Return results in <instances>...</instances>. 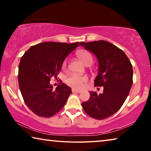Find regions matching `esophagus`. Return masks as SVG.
I'll use <instances>...</instances> for the list:
<instances>
[{
    "instance_id": "obj_1",
    "label": "esophagus",
    "mask_w": 151,
    "mask_h": 151,
    "mask_svg": "<svg viewBox=\"0 0 151 151\" xmlns=\"http://www.w3.org/2000/svg\"><path fill=\"white\" fill-rule=\"evenodd\" d=\"M72 92L73 93H81V91H79V90H76L75 88H72Z\"/></svg>"
}]
</instances>
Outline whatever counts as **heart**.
Wrapping results in <instances>:
<instances>
[{
	"label": "heart",
	"mask_w": 151,
	"mask_h": 151,
	"mask_svg": "<svg viewBox=\"0 0 151 151\" xmlns=\"http://www.w3.org/2000/svg\"><path fill=\"white\" fill-rule=\"evenodd\" d=\"M76 55L84 65L86 66L90 65L93 63V57L91 54L88 51L81 50L78 51L76 53ZM67 66V60H64L62 65V67L63 70H65ZM88 78L86 76H78L74 74H71L68 76L65 79V83L66 85L71 86L73 88L76 89H81L85 86V84L87 83Z\"/></svg>",
	"instance_id": "obj_1"
}]
</instances>
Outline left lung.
Masks as SVG:
<instances>
[{
	"mask_svg": "<svg viewBox=\"0 0 151 151\" xmlns=\"http://www.w3.org/2000/svg\"><path fill=\"white\" fill-rule=\"evenodd\" d=\"M79 45L96 57L99 72L94 86L104 87L102 94L90 92V99L82 106L92 118L106 119L121 108L129 95L132 85V66L123 50L109 42H81Z\"/></svg>",
	"mask_w": 151,
	"mask_h": 151,
	"instance_id": "1",
	"label": "left lung"
}]
</instances>
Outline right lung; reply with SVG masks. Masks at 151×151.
Returning a JSON list of instances; mask_svg holds the SVG:
<instances>
[{"label":"right lung","mask_w":151,"mask_h":151,"mask_svg":"<svg viewBox=\"0 0 151 151\" xmlns=\"http://www.w3.org/2000/svg\"><path fill=\"white\" fill-rule=\"evenodd\" d=\"M78 42H45L32 46L20 58L19 85L27 106L35 114L51 117L65 106L71 88L60 82L55 90L50 85L57 78L64 60L78 47Z\"/></svg>","instance_id":"1"}]
</instances>
